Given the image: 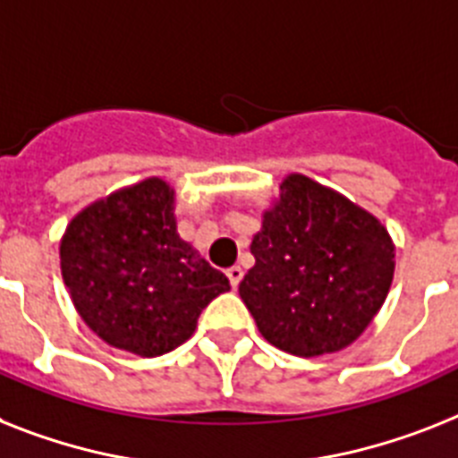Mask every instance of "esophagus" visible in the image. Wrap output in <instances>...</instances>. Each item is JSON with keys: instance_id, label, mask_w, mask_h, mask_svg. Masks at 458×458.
I'll return each instance as SVG.
<instances>
[{"instance_id": "obj_1", "label": "esophagus", "mask_w": 458, "mask_h": 458, "mask_svg": "<svg viewBox=\"0 0 458 458\" xmlns=\"http://www.w3.org/2000/svg\"><path fill=\"white\" fill-rule=\"evenodd\" d=\"M226 278H229V283H232V288L236 290L238 283H241V278H243V269H241V267H232V269H226Z\"/></svg>"}]
</instances>
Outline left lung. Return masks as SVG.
Here are the masks:
<instances>
[{
	"mask_svg": "<svg viewBox=\"0 0 458 458\" xmlns=\"http://www.w3.org/2000/svg\"><path fill=\"white\" fill-rule=\"evenodd\" d=\"M252 267L238 294L257 330L300 358L346 349L379 313L395 271V245L365 208L293 173L264 210Z\"/></svg>",
	"mask_w": 458,
	"mask_h": 458,
	"instance_id": "8db88e82",
	"label": "left lung"
}]
</instances>
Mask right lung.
Masks as SVG:
<instances>
[{
  "label": "right lung",
  "instance_id": "right-lung-1",
  "mask_svg": "<svg viewBox=\"0 0 458 458\" xmlns=\"http://www.w3.org/2000/svg\"><path fill=\"white\" fill-rule=\"evenodd\" d=\"M60 269L74 309L102 342L164 356L187 342L229 278L180 238L175 189L161 177L112 191L72 217Z\"/></svg>",
  "mask_w": 458,
  "mask_h": 458
}]
</instances>
